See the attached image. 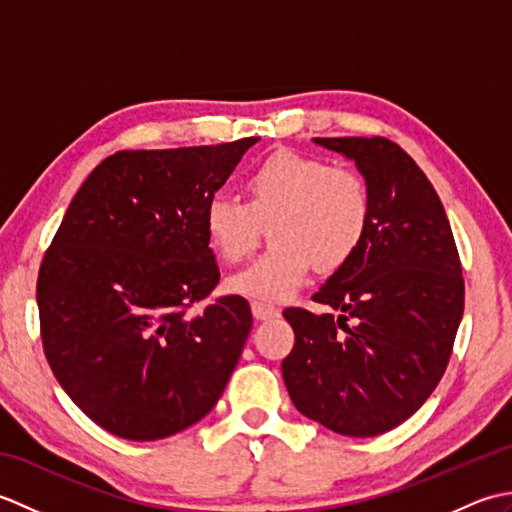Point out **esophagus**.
Masks as SVG:
<instances>
[{"instance_id": "34e87169", "label": "esophagus", "mask_w": 512, "mask_h": 512, "mask_svg": "<svg viewBox=\"0 0 512 512\" xmlns=\"http://www.w3.org/2000/svg\"><path fill=\"white\" fill-rule=\"evenodd\" d=\"M250 308H253L255 319H259V321L277 319L281 314V310L277 306H273V303H266V301H253L250 303Z\"/></svg>"}]
</instances>
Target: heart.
Returning <instances> with one entry per match:
<instances>
[{
  "label": "heart",
  "instance_id": "b5f03b06",
  "mask_svg": "<svg viewBox=\"0 0 512 512\" xmlns=\"http://www.w3.org/2000/svg\"><path fill=\"white\" fill-rule=\"evenodd\" d=\"M250 204L231 193H215L202 213L211 248L237 264L255 248L257 217L268 220L275 246L228 279V290L255 301H286L303 288L312 264L334 270L350 259L369 226L365 180L347 167L319 158L277 151L246 180Z\"/></svg>",
  "mask_w": 512,
  "mask_h": 512
}]
</instances>
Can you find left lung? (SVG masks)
I'll list each match as a JSON object with an SVG mask.
<instances>
[{"label":"left lung","mask_w":512,"mask_h":512,"mask_svg":"<svg viewBox=\"0 0 512 512\" xmlns=\"http://www.w3.org/2000/svg\"><path fill=\"white\" fill-rule=\"evenodd\" d=\"M312 140L354 162L372 213L361 246L312 297L339 314L284 310L295 347L281 374L303 416L372 438L438 387L464 312L462 266L436 189L396 143Z\"/></svg>","instance_id":"left-lung-1"}]
</instances>
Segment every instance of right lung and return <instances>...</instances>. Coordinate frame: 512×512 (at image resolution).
I'll use <instances>...</instances> for the list:
<instances>
[{
  "instance_id": "right-lung-1",
  "label": "right lung",
  "mask_w": 512,
  "mask_h": 512,
  "mask_svg": "<svg viewBox=\"0 0 512 512\" xmlns=\"http://www.w3.org/2000/svg\"><path fill=\"white\" fill-rule=\"evenodd\" d=\"M259 138L118 151L76 191L39 268L43 352L65 394L118 438L202 420L248 339V301L191 314L220 281L202 213Z\"/></svg>"
}]
</instances>
